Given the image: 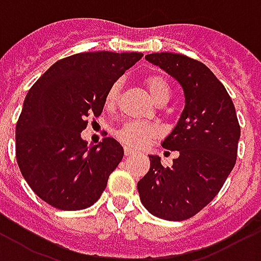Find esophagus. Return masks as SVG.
Returning <instances> with one entry per match:
<instances>
[{
    "label": "esophagus",
    "mask_w": 261,
    "mask_h": 261,
    "mask_svg": "<svg viewBox=\"0 0 261 261\" xmlns=\"http://www.w3.org/2000/svg\"><path fill=\"white\" fill-rule=\"evenodd\" d=\"M124 155L125 156H133V155H134V150H131L130 148H125V149H124Z\"/></svg>",
    "instance_id": "esophagus-1"
}]
</instances>
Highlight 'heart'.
<instances>
[{
    "mask_svg": "<svg viewBox=\"0 0 261 261\" xmlns=\"http://www.w3.org/2000/svg\"><path fill=\"white\" fill-rule=\"evenodd\" d=\"M145 86L149 91L150 96L153 101H159L162 98H170V86L166 82V79L158 74H152L145 79ZM119 92H120V83H115L109 88L106 94V105L113 106L119 99ZM159 134L158 127L150 123H142V121H127L123 125H120L116 130V137L128 148L140 149L148 145L150 140H153Z\"/></svg>",
    "mask_w": 261,
    "mask_h": 261,
    "instance_id": "heart-1",
    "label": "heart"
}]
</instances>
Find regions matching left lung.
I'll use <instances>...</instances> for the list:
<instances>
[{
  "label": "left lung",
  "mask_w": 261,
  "mask_h": 261,
  "mask_svg": "<svg viewBox=\"0 0 261 261\" xmlns=\"http://www.w3.org/2000/svg\"><path fill=\"white\" fill-rule=\"evenodd\" d=\"M145 59L178 83L185 105L162 142L179 156L171 167H163L159 156L149 155L150 169L137 188L150 214L181 221L219 194L235 166L241 127L228 92L202 62L171 52L149 54Z\"/></svg>",
  "instance_id": "8db88e82"
}]
</instances>
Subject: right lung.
<instances>
[{
  "label": "right lung",
  "instance_id": "add662e5",
  "mask_svg": "<svg viewBox=\"0 0 261 261\" xmlns=\"http://www.w3.org/2000/svg\"><path fill=\"white\" fill-rule=\"evenodd\" d=\"M141 52L98 51L55 62L23 102L16 124V159L37 196L61 210H83L101 198L124 155L115 138L87 145L82 131L103 111L106 94Z\"/></svg>",
  "mask_w": 261,
  "mask_h": 261
}]
</instances>
